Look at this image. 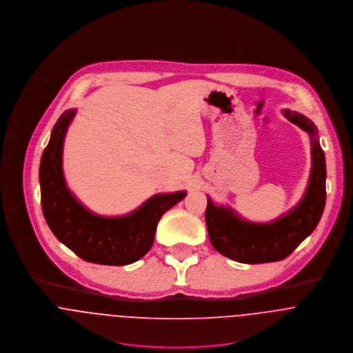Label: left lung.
<instances>
[{"instance_id": "8db88e82", "label": "left lung", "mask_w": 353, "mask_h": 353, "mask_svg": "<svg viewBox=\"0 0 353 353\" xmlns=\"http://www.w3.org/2000/svg\"><path fill=\"white\" fill-rule=\"evenodd\" d=\"M283 115L310 135L312 173L302 200L290 212L270 223L242 219L230 207L215 205L207 196L205 225L208 236L221 254L243 264L274 263L288 257L316 228L326 201L325 154L310 119L284 110Z\"/></svg>"}]
</instances>
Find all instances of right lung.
Instances as JSON below:
<instances>
[{"label":"right lung","instance_id":"obj_1","mask_svg":"<svg viewBox=\"0 0 353 353\" xmlns=\"http://www.w3.org/2000/svg\"><path fill=\"white\" fill-rule=\"evenodd\" d=\"M76 110L65 111L51 131L39 168L41 210L54 235L85 261L127 265L152 248L161 216L187 192L158 194L123 216H100L86 210L69 191L63 169V141Z\"/></svg>","mask_w":353,"mask_h":353}]
</instances>
